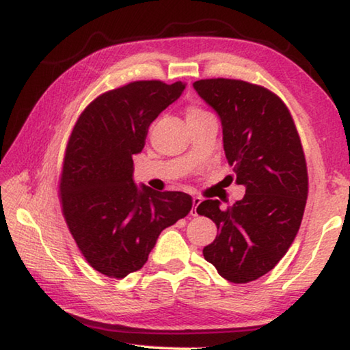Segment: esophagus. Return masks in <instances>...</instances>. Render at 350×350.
I'll return each mask as SVG.
<instances>
[{
  "instance_id": "obj_1",
  "label": "esophagus",
  "mask_w": 350,
  "mask_h": 350,
  "mask_svg": "<svg viewBox=\"0 0 350 350\" xmlns=\"http://www.w3.org/2000/svg\"><path fill=\"white\" fill-rule=\"evenodd\" d=\"M200 202H202V199H200L199 196L193 198V208H191V211H189V213H191V216H198V205Z\"/></svg>"
}]
</instances>
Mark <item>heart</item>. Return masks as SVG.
<instances>
[{
    "mask_svg": "<svg viewBox=\"0 0 350 350\" xmlns=\"http://www.w3.org/2000/svg\"><path fill=\"white\" fill-rule=\"evenodd\" d=\"M208 112L198 108V106H191V108H188L187 112V118H191V117H200V116H206Z\"/></svg>",
    "mask_w": 350,
    "mask_h": 350,
    "instance_id": "obj_1",
    "label": "heart"
}]
</instances>
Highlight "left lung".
I'll return each mask as SVG.
<instances>
[{
  "label": "left lung",
  "mask_w": 350,
  "mask_h": 350,
  "mask_svg": "<svg viewBox=\"0 0 350 350\" xmlns=\"http://www.w3.org/2000/svg\"><path fill=\"white\" fill-rule=\"evenodd\" d=\"M194 90L217 112L224 151L245 196L227 208L206 199L198 213L219 234L204 258L234 284L258 280L292 245L303 221L309 177L292 114L267 88L233 79H206Z\"/></svg>",
  "instance_id": "obj_1"
}]
</instances>
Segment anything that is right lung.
Returning <instances> with one entry per match:
<instances>
[{
  "mask_svg": "<svg viewBox=\"0 0 350 350\" xmlns=\"http://www.w3.org/2000/svg\"><path fill=\"white\" fill-rule=\"evenodd\" d=\"M185 83L142 80L98 96L86 106L64 152L60 202L64 221L85 259L122 280L144 267L159 234L193 206L189 194L157 193L133 180V156L148 128L176 102Z\"/></svg>",
  "mask_w": 350,
  "mask_h": 350,
  "instance_id": "1",
  "label": "right lung"
}]
</instances>
